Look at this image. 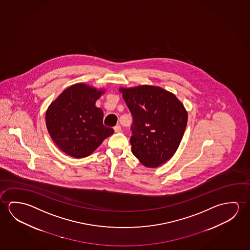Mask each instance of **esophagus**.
I'll list each match as a JSON object with an SVG mask.
<instances>
[{
	"label": "esophagus",
	"instance_id": "34e87169",
	"mask_svg": "<svg viewBox=\"0 0 250 250\" xmlns=\"http://www.w3.org/2000/svg\"><path fill=\"white\" fill-rule=\"evenodd\" d=\"M114 129H115V132L118 133V132H120V131L122 130V127H121L120 125H116V126L114 127Z\"/></svg>",
	"mask_w": 250,
	"mask_h": 250
}]
</instances>
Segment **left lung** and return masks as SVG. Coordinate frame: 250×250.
Masks as SVG:
<instances>
[{
	"instance_id": "8db88e82",
	"label": "left lung",
	"mask_w": 250,
	"mask_h": 250,
	"mask_svg": "<svg viewBox=\"0 0 250 250\" xmlns=\"http://www.w3.org/2000/svg\"><path fill=\"white\" fill-rule=\"evenodd\" d=\"M133 117L132 153L144 166L156 167L177 150L183 139L187 113L183 103L162 87L143 85L120 88Z\"/></svg>"
}]
</instances>
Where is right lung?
I'll return each mask as SVG.
<instances>
[{"mask_svg":"<svg viewBox=\"0 0 250 250\" xmlns=\"http://www.w3.org/2000/svg\"><path fill=\"white\" fill-rule=\"evenodd\" d=\"M103 90L85 84L67 87L46 112L48 133L60 149L75 158L92 154L114 133L103 125V112L95 102Z\"/></svg>","mask_w":250,"mask_h":250,"instance_id":"obj_1","label":"right lung"}]
</instances>
